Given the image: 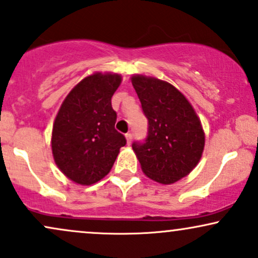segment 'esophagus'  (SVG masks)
Returning <instances> with one entry per match:
<instances>
[{
    "label": "esophagus",
    "mask_w": 258,
    "mask_h": 258,
    "mask_svg": "<svg viewBox=\"0 0 258 258\" xmlns=\"http://www.w3.org/2000/svg\"><path fill=\"white\" fill-rule=\"evenodd\" d=\"M125 138H126V143H127V145L131 144V142H132V135H131V133H126V135H125Z\"/></svg>",
    "instance_id": "obj_1"
}]
</instances>
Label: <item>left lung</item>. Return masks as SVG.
I'll list each match as a JSON object with an SVG mask.
<instances>
[{"mask_svg":"<svg viewBox=\"0 0 258 258\" xmlns=\"http://www.w3.org/2000/svg\"><path fill=\"white\" fill-rule=\"evenodd\" d=\"M131 82L148 117L145 143L132 149L148 178L170 185L188 175L206 144L201 120L188 99L164 80L135 74Z\"/></svg>","mask_w":258,"mask_h":258,"instance_id":"left-lung-1","label":"left lung"}]
</instances>
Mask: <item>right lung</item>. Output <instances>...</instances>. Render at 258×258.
Listing matches in <instances>:
<instances>
[{
  "instance_id": "right-lung-1",
  "label": "right lung",
  "mask_w": 258,
  "mask_h": 258,
  "mask_svg": "<svg viewBox=\"0 0 258 258\" xmlns=\"http://www.w3.org/2000/svg\"><path fill=\"white\" fill-rule=\"evenodd\" d=\"M122 82L117 73L85 77L62 102L51 132L58 169L76 184L92 185L110 172L126 139L115 130L111 97Z\"/></svg>"
}]
</instances>
